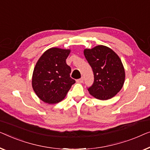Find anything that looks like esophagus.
Here are the masks:
<instances>
[{
    "instance_id": "esophagus-1",
    "label": "esophagus",
    "mask_w": 150,
    "mask_h": 150,
    "mask_svg": "<svg viewBox=\"0 0 150 150\" xmlns=\"http://www.w3.org/2000/svg\"><path fill=\"white\" fill-rule=\"evenodd\" d=\"M83 77H81V78H80V79H77V83H83Z\"/></svg>"
}]
</instances>
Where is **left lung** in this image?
<instances>
[{
  "label": "left lung",
  "mask_w": 150,
  "mask_h": 150,
  "mask_svg": "<svg viewBox=\"0 0 150 150\" xmlns=\"http://www.w3.org/2000/svg\"><path fill=\"white\" fill-rule=\"evenodd\" d=\"M86 60L94 73V81L88 89L99 100L113 98L121 90L125 81V71L121 59L107 46L97 45L83 51Z\"/></svg>",
  "instance_id": "obj_1"
}]
</instances>
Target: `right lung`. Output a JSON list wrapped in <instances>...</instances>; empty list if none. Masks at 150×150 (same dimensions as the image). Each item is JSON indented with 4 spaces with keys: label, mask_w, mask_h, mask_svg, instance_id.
I'll return each instance as SVG.
<instances>
[{
    "label": "right lung",
    "mask_w": 150,
    "mask_h": 150,
    "mask_svg": "<svg viewBox=\"0 0 150 150\" xmlns=\"http://www.w3.org/2000/svg\"><path fill=\"white\" fill-rule=\"evenodd\" d=\"M70 52L69 49L52 47L38 60L34 68L32 86L37 96L44 103L60 102L75 83L70 77L71 67L66 63Z\"/></svg>",
    "instance_id": "obj_1"
}]
</instances>
